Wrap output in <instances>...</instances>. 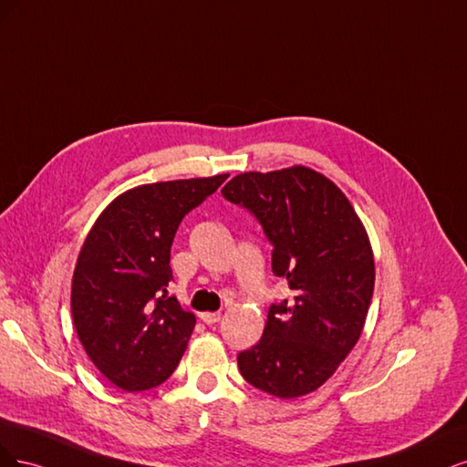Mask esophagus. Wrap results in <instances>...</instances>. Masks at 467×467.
I'll return each instance as SVG.
<instances>
[{"instance_id":"1","label":"esophagus","mask_w":467,"mask_h":467,"mask_svg":"<svg viewBox=\"0 0 467 467\" xmlns=\"http://www.w3.org/2000/svg\"><path fill=\"white\" fill-rule=\"evenodd\" d=\"M200 320L203 324H207V326H213V324H217L221 320V312H202L200 314Z\"/></svg>"}]
</instances>
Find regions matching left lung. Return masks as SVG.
Segmentation results:
<instances>
[{"instance_id": "1", "label": "left lung", "mask_w": 467, "mask_h": 467, "mask_svg": "<svg viewBox=\"0 0 467 467\" xmlns=\"http://www.w3.org/2000/svg\"><path fill=\"white\" fill-rule=\"evenodd\" d=\"M246 207L274 246L291 298L269 306L262 339L238 353L254 388L291 400L318 389L360 337L374 291L365 224L345 193L308 167L243 172L221 190Z\"/></svg>"}]
</instances>
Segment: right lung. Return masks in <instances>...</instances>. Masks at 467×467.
Returning a JSON list of instances; mask_svg holds the SVG:
<instances>
[{"label":"right lung","instance_id":"obj_1","mask_svg":"<svg viewBox=\"0 0 467 467\" xmlns=\"http://www.w3.org/2000/svg\"><path fill=\"white\" fill-rule=\"evenodd\" d=\"M229 174L171 180L119 193L88 231L71 281L75 332L93 365L124 392L162 384L195 316L169 296L178 224Z\"/></svg>","mask_w":467,"mask_h":467}]
</instances>
